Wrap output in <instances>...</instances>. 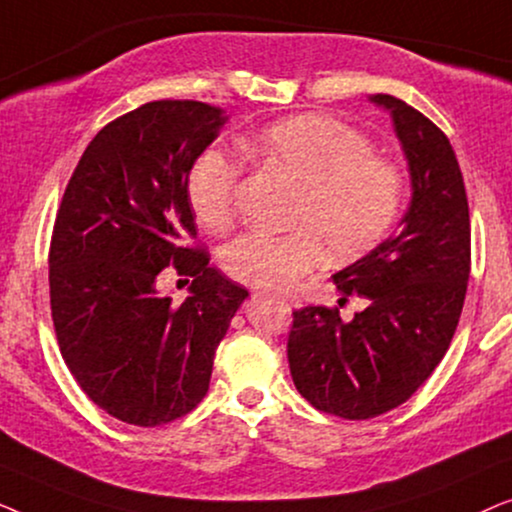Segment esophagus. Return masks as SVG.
<instances>
[{"label": "esophagus", "instance_id": "obj_1", "mask_svg": "<svg viewBox=\"0 0 512 512\" xmlns=\"http://www.w3.org/2000/svg\"><path fill=\"white\" fill-rule=\"evenodd\" d=\"M258 296H261V291H254V298H258ZM289 303H291V305H298L296 298H289Z\"/></svg>", "mask_w": 512, "mask_h": 512}]
</instances>
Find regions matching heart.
I'll use <instances>...</instances> for the list:
<instances>
[{"mask_svg":"<svg viewBox=\"0 0 512 512\" xmlns=\"http://www.w3.org/2000/svg\"><path fill=\"white\" fill-rule=\"evenodd\" d=\"M242 149L298 186L289 233L251 230L223 251V270L249 286H291L319 263L349 261L394 228L403 205V174L373 153L366 135L338 118L303 114L272 123ZM242 160L221 149L198 153L186 174L195 219L212 233L233 226Z\"/></svg>","mask_w":512,"mask_h":512,"instance_id":"heart-1","label":"heart"}]
</instances>
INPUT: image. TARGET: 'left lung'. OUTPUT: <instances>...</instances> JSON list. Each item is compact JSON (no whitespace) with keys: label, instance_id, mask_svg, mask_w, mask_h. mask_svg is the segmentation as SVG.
<instances>
[{"label":"left lung","instance_id":"1","mask_svg":"<svg viewBox=\"0 0 512 512\" xmlns=\"http://www.w3.org/2000/svg\"><path fill=\"white\" fill-rule=\"evenodd\" d=\"M410 165L412 200L401 230L349 268L342 293L368 307L342 321L338 307L293 312L286 342L296 389L342 419H373L422 387L450 347L471 275V216L450 139L422 111L377 93Z\"/></svg>","mask_w":512,"mask_h":512}]
</instances>
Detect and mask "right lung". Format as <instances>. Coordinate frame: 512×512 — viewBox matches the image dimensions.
<instances>
[{
  "label": "right lung",
  "instance_id": "1",
  "mask_svg": "<svg viewBox=\"0 0 512 512\" xmlns=\"http://www.w3.org/2000/svg\"><path fill=\"white\" fill-rule=\"evenodd\" d=\"M223 123V109L195 100L118 116L83 151L55 216L48 286L60 354L83 394L125 424H170L205 398L216 347L249 296L191 244L186 174ZM167 267L194 279L181 306L155 291Z\"/></svg>",
  "mask_w": 512,
  "mask_h": 512
}]
</instances>
